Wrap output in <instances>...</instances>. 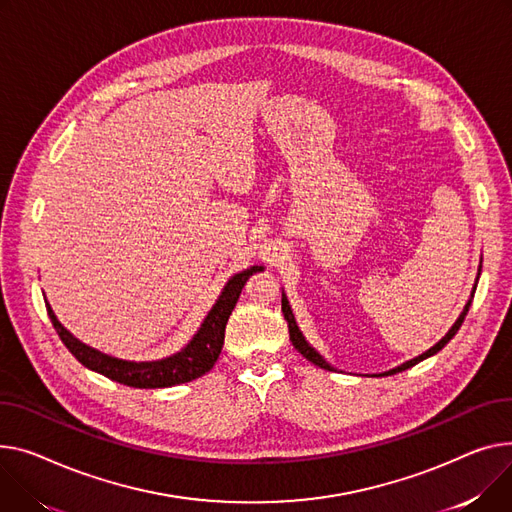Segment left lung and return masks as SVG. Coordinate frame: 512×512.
Wrapping results in <instances>:
<instances>
[{
    "label": "left lung",
    "mask_w": 512,
    "mask_h": 512,
    "mask_svg": "<svg viewBox=\"0 0 512 512\" xmlns=\"http://www.w3.org/2000/svg\"><path fill=\"white\" fill-rule=\"evenodd\" d=\"M480 274H482V265H480ZM480 274H478V278H475V284H473V290H471V298L467 300V304L463 306V313L459 315V319L455 321V325L449 329V333L440 339L438 344H434L430 350H426L424 354H420V356H416V358H412V360H407V362H403L401 366H395V368H391V370H387V372H381V374H374V377H389V374H397V372H401V370H407V368H412V366H416L418 362H422V360H426V358H430V356H434V354H438L442 348H445L451 339L455 337V333L459 331V327H461V323L465 321V315H467V311H469V306H471V300H473V292H475V286H478V280H480ZM282 313H284V319L288 321V331H290V342H292V346L306 358L309 362H313L315 366H321V368H325V370H335L309 342H306L304 339V335H302V331L298 329V325H296V319H294V315H292V309H290V302H288V298H286V294L282 292Z\"/></svg>",
    "instance_id": "left-lung-1"
}]
</instances>
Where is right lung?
<instances>
[{
	"label": "right lung",
	"mask_w": 512,
	"mask_h": 512,
	"mask_svg": "<svg viewBox=\"0 0 512 512\" xmlns=\"http://www.w3.org/2000/svg\"><path fill=\"white\" fill-rule=\"evenodd\" d=\"M257 271H263V267L253 265V267L241 271V274H234L226 282L222 294L218 296L208 317L203 319L201 327L197 329L191 342L181 352L168 356V358H162V360H152V362L119 360V358L102 354V352L82 344L80 339H76L57 321L47 300H45V304H47L49 319H51L57 335L61 337V342L86 368L105 374V377L111 381H117L121 385L135 387V389L175 387V385L199 379L214 368V364L222 352V346H224V329H226L228 317L236 306V300H238V296H241V290L245 288L247 280L253 274H257Z\"/></svg>",
	"instance_id": "add662e5"
}]
</instances>
